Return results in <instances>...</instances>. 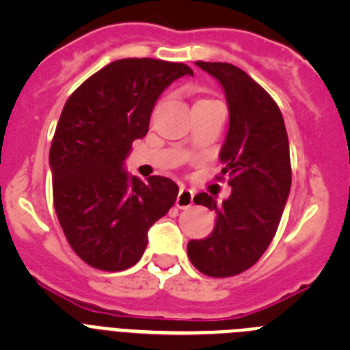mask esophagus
<instances>
[{
    "instance_id": "34e87169",
    "label": "esophagus",
    "mask_w": 350,
    "mask_h": 350,
    "mask_svg": "<svg viewBox=\"0 0 350 350\" xmlns=\"http://www.w3.org/2000/svg\"><path fill=\"white\" fill-rule=\"evenodd\" d=\"M193 191L187 189V187H184L182 185L180 191H178V196H177V202H175V205H177V208H189L191 205H193Z\"/></svg>"
}]
</instances>
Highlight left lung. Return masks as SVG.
<instances>
[{"label": "left lung", "mask_w": 350, "mask_h": 350, "mask_svg": "<svg viewBox=\"0 0 350 350\" xmlns=\"http://www.w3.org/2000/svg\"><path fill=\"white\" fill-rule=\"evenodd\" d=\"M196 64L221 82L230 108V129L219 159L231 194L219 205L200 193L196 205L215 210L213 231L187 243L196 270L208 277H233L258 262L273 240L291 191L289 140L282 113L270 94L230 63Z\"/></svg>", "instance_id": "left-lung-1"}]
</instances>
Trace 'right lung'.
<instances>
[{
    "mask_svg": "<svg viewBox=\"0 0 350 350\" xmlns=\"http://www.w3.org/2000/svg\"><path fill=\"white\" fill-rule=\"evenodd\" d=\"M187 64L131 57L107 64L75 89L52 138L54 208L68 243L89 267L120 271L140 261L148 228L168 213L178 185L131 177L122 163L148 131L150 113Z\"/></svg>",
    "mask_w": 350,
    "mask_h": 350,
    "instance_id": "right-lung-1",
    "label": "right lung"
}]
</instances>
